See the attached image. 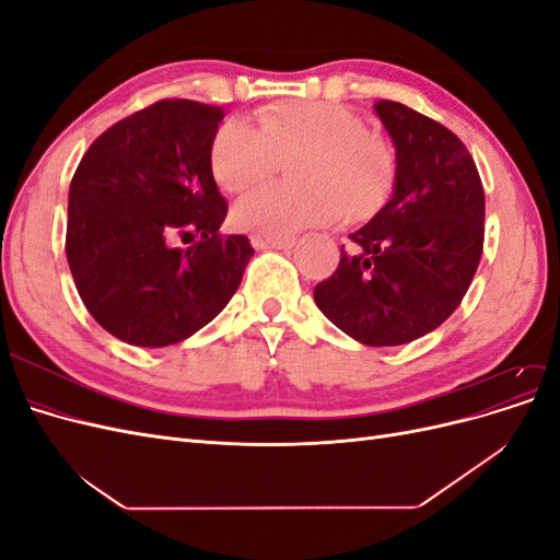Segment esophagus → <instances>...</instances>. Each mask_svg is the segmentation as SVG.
<instances>
[{"label": "esophagus", "mask_w": 560, "mask_h": 560, "mask_svg": "<svg viewBox=\"0 0 560 560\" xmlns=\"http://www.w3.org/2000/svg\"><path fill=\"white\" fill-rule=\"evenodd\" d=\"M252 245L257 249H284L294 245V235H278V233H254Z\"/></svg>", "instance_id": "34e87169"}]
</instances>
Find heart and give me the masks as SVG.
I'll list each match as a JSON object with an SVG mask.
<instances>
[{"instance_id":"1","label":"heart","mask_w":560,"mask_h":560,"mask_svg":"<svg viewBox=\"0 0 560 560\" xmlns=\"http://www.w3.org/2000/svg\"><path fill=\"white\" fill-rule=\"evenodd\" d=\"M303 156V189L254 191L235 208L249 231L292 233L308 226L374 217L395 189V151L369 132L364 118L336 103H284L259 112V126L233 118L214 132L210 171L219 189L247 194L273 177L280 159Z\"/></svg>"}]
</instances>
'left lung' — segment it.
<instances>
[{"label": "left lung", "instance_id": "8db88e82", "mask_svg": "<svg viewBox=\"0 0 560 560\" xmlns=\"http://www.w3.org/2000/svg\"><path fill=\"white\" fill-rule=\"evenodd\" d=\"M376 114L395 142L393 198L350 233L315 303L364 346H401L460 306L483 252L486 198L467 147L442 124L393 100Z\"/></svg>", "mask_w": 560, "mask_h": 560}]
</instances>
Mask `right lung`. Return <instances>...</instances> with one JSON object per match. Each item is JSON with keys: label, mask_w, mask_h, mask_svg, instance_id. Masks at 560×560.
I'll use <instances>...</instances> for the list:
<instances>
[{"label": "right lung", "mask_w": 560, "mask_h": 560, "mask_svg": "<svg viewBox=\"0 0 560 560\" xmlns=\"http://www.w3.org/2000/svg\"><path fill=\"white\" fill-rule=\"evenodd\" d=\"M222 107L161 100L107 128L70 184L65 252L83 306L118 341L189 338L238 290L252 245L222 235L229 212L210 171ZM177 234L190 241L175 248Z\"/></svg>", "instance_id": "obj_1"}]
</instances>
